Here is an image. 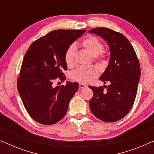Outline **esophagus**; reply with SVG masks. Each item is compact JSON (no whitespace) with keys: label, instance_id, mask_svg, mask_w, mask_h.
<instances>
[{"label":"esophagus","instance_id":"obj_1","mask_svg":"<svg viewBox=\"0 0 154 154\" xmlns=\"http://www.w3.org/2000/svg\"><path fill=\"white\" fill-rule=\"evenodd\" d=\"M79 87L81 88H84L87 87V85H85V84H83V83H79Z\"/></svg>","mask_w":154,"mask_h":154}]
</instances>
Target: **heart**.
<instances>
[{"label":"heart","instance_id":"b5f03b06","mask_svg":"<svg viewBox=\"0 0 154 154\" xmlns=\"http://www.w3.org/2000/svg\"><path fill=\"white\" fill-rule=\"evenodd\" d=\"M81 46L93 56L94 61L101 66H105L107 62V54L103 49L104 45L98 38L94 35H88L81 43ZM75 53L76 48L71 45L67 48L64 54V60L69 68H73L75 65ZM99 75V69L95 66L79 67L71 73L70 79L73 81L81 83H88L92 79Z\"/></svg>","mask_w":154,"mask_h":154}]
</instances>
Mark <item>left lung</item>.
I'll return each mask as SVG.
<instances>
[{
  "label": "left lung",
  "mask_w": 154,
  "mask_h": 154,
  "mask_svg": "<svg viewBox=\"0 0 154 154\" xmlns=\"http://www.w3.org/2000/svg\"><path fill=\"white\" fill-rule=\"evenodd\" d=\"M108 43L110 61L100 80L109 85L89 86L93 92L90 108L94 116L109 123L123 119L133 106L141 75L140 65L133 47L122 33L108 28L92 29ZM106 88V90H104Z\"/></svg>",
  "instance_id": "obj_1"
}]
</instances>
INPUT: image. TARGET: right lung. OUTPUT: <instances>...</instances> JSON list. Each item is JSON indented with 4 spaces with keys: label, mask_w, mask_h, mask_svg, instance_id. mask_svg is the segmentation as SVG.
<instances>
[{
    "label": "right lung",
    "mask_w": 154,
    "mask_h": 154,
    "mask_svg": "<svg viewBox=\"0 0 154 154\" xmlns=\"http://www.w3.org/2000/svg\"><path fill=\"white\" fill-rule=\"evenodd\" d=\"M85 30L52 31L31 43L17 79V89L29 116L38 123L50 125L61 121L79 88L67 82L54 87L56 80L64 81L67 70L64 54Z\"/></svg>",
    "instance_id": "obj_1"
}]
</instances>
